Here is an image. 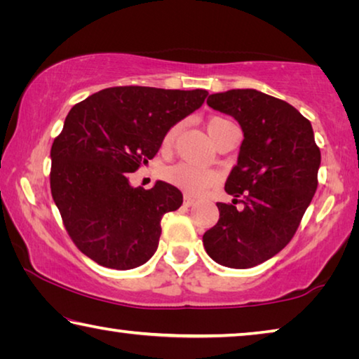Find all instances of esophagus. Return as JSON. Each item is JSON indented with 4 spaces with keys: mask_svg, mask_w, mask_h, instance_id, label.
Returning <instances> with one entry per match:
<instances>
[{
    "mask_svg": "<svg viewBox=\"0 0 359 359\" xmlns=\"http://www.w3.org/2000/svg\"><path fill=\"white\" fill-rule=\"evenodd\" d=\"M194 203H196V199L191 198V196H188V194H185V198H184V204L187 205V208H190V205H193Z\"/></svg>",
    "mask_w": 359,
    "mask_h": 359,
    "instance_id": "obj_1",
    "label": "esophagus"
}]
</instances>
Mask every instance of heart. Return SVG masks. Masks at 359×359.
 I'll list each match as a JSON object with an SVG mask.
<instances>
[{"instance_id":"obj_1","label":"heart","mask_w":359,"mask_h":359,"mask_svg":"<svg viewBox=\"0 0 359 359\" xmlns=\"http://www.w3.org/2000/svg\"><path fill=\"white\" fill-rule=\"evenodd\" d=\"M208 133L210 139L217 142V139L223 135V131L233 126L229 120L222 117H212L208 120ZM180 131V125H174L168 130V133L163 137V147L169 149L174 144L175 137H177ZM165 179L172 184L174 187L180 188L182 191L198 194L205 188L210 187L217 180V174L210 169L193 166L190 163H177V165L169 166L165 171Z\"/></svg>"}]
</instances>
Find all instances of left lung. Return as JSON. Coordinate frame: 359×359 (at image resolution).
Returning <instances> with one entry per match:
<instances>
[{
  "label": "left lung",
  "instance_id": "obj_1",
  "mask_svg": "<svg viewBox=\"0 0 359 359\" xmlns=\"http://www.w3.org/2000/svg\"><path fill=\"white\" fill-rule=\"evenodd\" d=\"M208 104L238 120L244 141L224 184L233 204L217 203L220 218L203 244L218 264L247 269L274 257L294 236L317 191L320 149L311 121L287 101L238 88L210 95ZM238 202L242 208H235Z\"/></svg>",
  "mask_w": 359,
  "mask_h": 359
}]
</instances>
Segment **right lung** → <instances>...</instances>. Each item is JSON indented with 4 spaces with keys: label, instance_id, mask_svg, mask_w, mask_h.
<instances>
[{
    "label": "right lung",
    "instance_id": "1",
    "mask_svg": "<svg viewBox=\"0 0 359 359\" xmlns=\"http://www.w3.org/2000/svg\"><path fill=\"white\" fill-rule=\"evenodd\" d=\"M208 92L112 87L71 109L53 141L50 190L79 250L96 263L128 271L154 257L161 218L177 210L179 188L156 180L131 187L130 172L147 165L168 130L203 106Z\"/></svg>",
    "mask_w": 359,
    "mask_h": 359
}]
</instances>
